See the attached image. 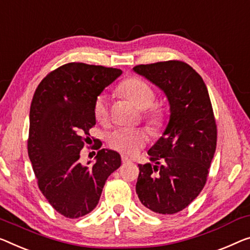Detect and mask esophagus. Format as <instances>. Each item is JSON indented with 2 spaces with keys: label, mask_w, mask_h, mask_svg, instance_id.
<instances>
[{
  "label": "esophagus",
  "mask_w": 250,
  "mask_h": 250,
  "mask_svg": "<svg viewBox=\"0 0 250 250\" xmlns=\"http://www.w3.org/2000/svg\"><path fill=\"white\" fill-rule=\"evenodd\" d=\"M121 161H122V163L125 164V163L131 162V159H130L129 157H126V156H125V155H122V156H121Z\"/></svg>",
  "instance_id": "34e87169"
}]
</instances>
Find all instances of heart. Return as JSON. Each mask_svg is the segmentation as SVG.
<instances>
[{
    "instance_id": "b5f03b06",
    "label": "heart",
    "mask_w": 250,
    "mask_h": 250,
    "mask_svg": "<svg viewBox=\"0 0 250 250\" xmlns=\"http://www.w3.org/2000/svg\"><path fill=\"white\" fill-rule=\"evenodd\" d=\"M118 92L122 96L131 101L138 109L143 110V118L151 126L157 129L165 120V109L158 103H154L156 99L155 91L146 81L139 77H130L119 85ZM94 117L101 125L109 121V101L106 95L100 94L95 99ZM147 143V135L143 129L118 128L107 137L109 146L119 152L125 155H133L140 150Z\"/></svg>"
}]
</instances>
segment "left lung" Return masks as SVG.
Listing matches in <instances>:
<instances>
[{"label":"left lung","instance_id":"8db88e82","mask_svg":"<svg viewBox=\"0 0 250 250\" xmlns=\"http://www.w3.org/2000/svg\"><path fill=\"white\" fill-rule=\"evenodd\" d=\"M133 70L162 88L170 105L168 125L148 151L155 165H138L136 192L152 212L177 213L203 189L217 147L218 129L207 85L181 61L137 65Z\"/></svg>","mask_w":250,"mask_h":250}]
</instances>
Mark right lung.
I'll list each match as a JSON object with an SVG mask.
<instances>
[{
	"instance_id": "1",
	"label": "right lung",
	"mask_w": 250,
	"mask_h": 250,
	"mask_svg": "<svg viewBox=\"0 0 250 250\" xmlns=\"http://www.w3.org/2000/svg\"><path fill=\"white\" fill-rule=\"evenodd\" d=\"M121 73L112 67L68 62L48 74L33 94L28 155L39 189L66 218L94 210L107 177L121 165L117 151L100 149L101 141L91 147L98 150L94 165H83L80 159L95 125V99Z\"/></svg>"
}]
</instances>
